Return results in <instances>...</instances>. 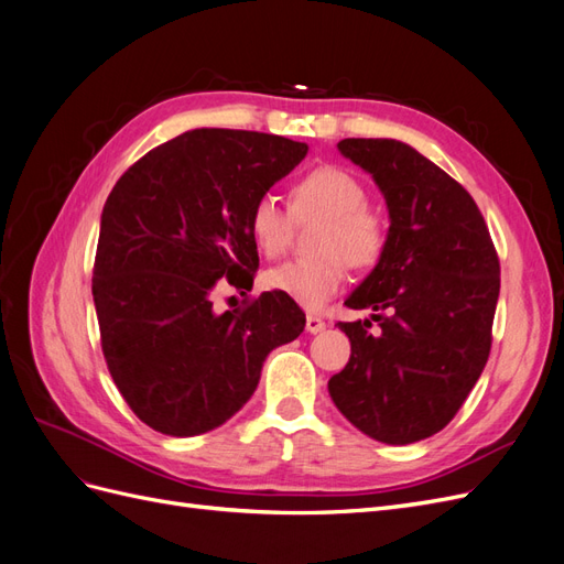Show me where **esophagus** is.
<instances>
[{"label": "esophagus", "instance_id": "esophagus-1", "mask_svg": "<svg viewBox=\"0 0 564 564\" xmlns=\"http://www.w3.org/2000/svg\"><path fill=\"white\" fill-rule=\"evenodd\" d=\"M324 327H327V322H324L322 317H317V315H308V317H305V332L317 334V332H322Z\"/></svg>", "mask_w": 564, "mask_h": 564}]
</instances>
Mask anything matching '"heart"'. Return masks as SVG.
<instances>
[{"mask_svg":"<svg viewBox=\"0 0 564 564\" xmlns=\"http://www.w3.org/2000/svg\"><path fill=\"white\" fill-rule=\"evenodd\" d=\"M311 218H322L313 237L317 253L265 270L263 284L303 308L317 311L340 292L348 265L369 270L381 261L388 247V218L367 202L360 178L327 164L296 181L289 209L272 193L256 199L249 212V232L261 253L278 259L292 242L294 220Z\"/></svg>","mask_w":564,"mask_h":564,"instance_id":"1","label":"heart"}]
</instances>
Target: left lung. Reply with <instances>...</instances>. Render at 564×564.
<instances>
[{
	"label": "left lung",
	"mask_w": 564,
	"mask_h": 564,
	"mask_svg": "<svg viewBox=\"0 0 564 564\" xmlns=\"http://www.w3.org/2000/svg\"><path fill=\"white\" fill-rule=\"evenodd\" d=\"M388 204V247L348 296L369 319L338 322L350 360L329 379L338 412L386 445L440 433L480 379L491 350L501 265L475 199L458 181L392 139H344Z\"/></svg>",
	"instance_id": "left-lung-1"
}]
</instances>
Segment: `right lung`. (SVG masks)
<instances>
[{"label":"right lung","instance_id":"obj_1","mask_svg":"<svg viewBox=\"0 0 564 564\" xmlns=\"http://www.w3.org/2000/svg\"><path fill=\"white\" fill-rule=\"evenodd\" d=\"M305 152L284 135L195 129L115 183L91 292L110 377L152 431L218 429L253 395L268 352L303 332V311L282 292L216 313L214 289H251L259 251L249 212Z\"/></svg>","mask_w":564,"mask_h":564}]
</instances>
